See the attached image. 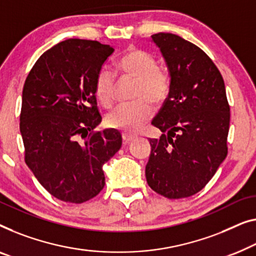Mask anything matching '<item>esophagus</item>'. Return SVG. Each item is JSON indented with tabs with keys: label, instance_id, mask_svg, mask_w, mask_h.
<instances>
[{
	"label": "esophagus",
	"instance_id": "1",
	"mask_svg": "<svg viewBox=\"0 0 256 256\" xmlns=\"http://www.w3.org/2000/svg\"><path fill=\"white\" fill-rule=\"evenodd\" d=\"M135 137L136 136L130 135V134H127V132H124V134H122V140H124V144L130 143L132 140H135Z\"/></svg>",
	"mask_w": 256,
	"mask_h": 256
}]
</instances>
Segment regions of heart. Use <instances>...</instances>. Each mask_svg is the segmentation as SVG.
<instances>
[{
	"label": "heart",
	"mask_w": 256,
	"mask_h": 256,
	"mask_svg": "<svg viewBox=\"0 0 256 256\" xmlns=\"http://www.w3.org/2000/svg\"><path fill=\"white\" fill-rule=\"evenodd\" d=\"M116 72L121 77L136 80L134 98L137 100L118 106L107 116L106 124L110 128L134 134L144 127L152 116L150 102L159 105L168 97L170 77L164 70L158 68L152 55L137 48L128 50L116 61ZM116 86V78L113 72L102 69L97 74L96 96L105 107L113 104Z\"/></svg>",
	"instance_id": "1"
}]
</instances>
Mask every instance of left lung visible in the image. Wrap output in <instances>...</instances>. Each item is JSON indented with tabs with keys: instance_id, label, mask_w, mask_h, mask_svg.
I'll use <instances>...</instances> for the list:
<instances>
[{
	"instance_id": "left-lung-1",
	"label": "left lung",
	"mask_w": 256,
	"mask_h": 256,
	"mask_svg": "<svg viewBox=\"0 0 256 256\" xmlns=\"http://www.w3.org/2000/svg\"><path fill=\"white\" fill-rule=\"evenodd\" d=\"M151 38L168 64L171 85L152 120L162 134L149 140L146 182L168 198H188L206 187L228 156L230 105L224 80L194 44L172 33Z\"/></svg>"
}]
</instances>
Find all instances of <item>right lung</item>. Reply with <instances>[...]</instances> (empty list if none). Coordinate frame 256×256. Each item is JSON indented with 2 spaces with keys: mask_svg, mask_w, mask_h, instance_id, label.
<instances>
[{
  "mask_svg": "<svg viewBox=\"0 0 256 256\" xmlns=\"http://www.w3.org/2000/svg\"><path fill=\"white\" fill-rule=\"evenodd\" d=\"M113 52L94 40H64L46 50L25 80L20 124L25 162L61 201L97 196L105 186L102 165L121 148L116 129L94 130L102 121L96 77Z\"/></svg>",
  "mask_w": 256,
  "mask_h": 256,
  "instance_id": "right-lung-1",
  "label": "right lung"
}]
</instances>
